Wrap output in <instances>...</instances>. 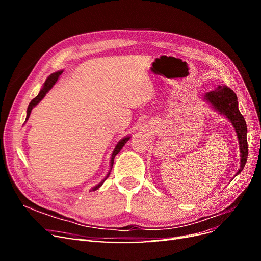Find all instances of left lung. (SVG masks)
<instances>
[{
	"label": "left lung",
	"mask_w": 261,
	"mask_h": 261,
	"mask_svg": "<svg viewBox=\"0 0 261 261\" xmlns=\"http://www.w3.org/2000/svg\"><path fill=\"white\" fill-rule=\"evenodd\" d=\"M209 103L216 110L227 117L233 125V127L238 134V138L240 141V150H241V167L236 175L240 174L244 169L248 156V145H247V126L244 120V116L241 114L239 110L238 97L233 90L227 88L226 86H219L213 91L207 92L204 94Z\"/></svg>",
	"instance_id": "1"
}]
</instances>
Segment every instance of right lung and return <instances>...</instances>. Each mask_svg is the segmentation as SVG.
Wrapping results in <instances>:
<instances>
[{
    "label": "right lung",
    "instance_id": "add662e5",
    "mask_svg": "<svg viewBox=\"0 0 261 261\" xmlns=\"http://www.w3.org/2000/svg\"><path fill=\"white\" fill-rule=\"evenodd\" d=\"M63 73V70H60V72H57V73H53V74H51L48 78H46V81H45V83H44V85H43V88L40 90V92L38 93V96L36 97V98H34L33 100H31V102L29 103V106H28V109H27V116H26V121L28 120L29 118V116H30V113H31V110H33V108L34 107H36L39 102H40L43 98H44V96L46 93H48V91L52 88V87L54 86V84L58 82V80H59V77H60V75ZM130 137L128 136V137H125V138H123V139H121L120 141H118L117 143V145H116V147H115V149L113 150V153H112V156H111V170H112V167H113V162H114V158H115V155L121 151V149L123 148V146L127 143L128 141V139H129ZM109 175H110V172H109V174L107 175V177H109ZM107 177L101 181V183H99L98 185H96L94 187H92L91 188V191H97V189L105 183V180L107 179Z\"/></svg>",
    "mask_w": 261,
    "mask_h": 261
}]
</instances>
